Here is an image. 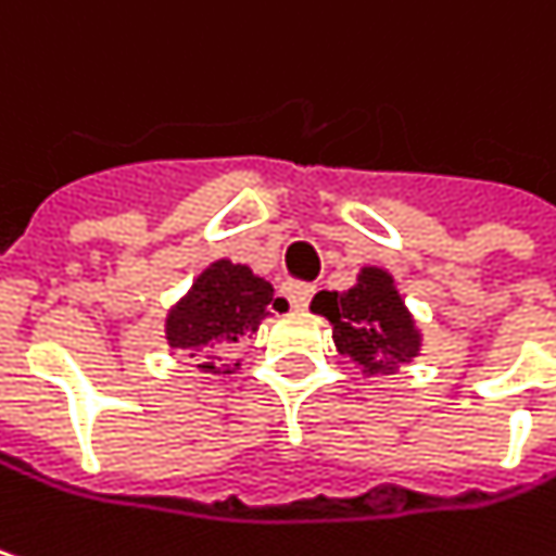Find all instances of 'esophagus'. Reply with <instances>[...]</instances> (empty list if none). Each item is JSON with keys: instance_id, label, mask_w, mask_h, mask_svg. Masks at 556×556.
<instances>
[{"instance_id": "34e87169", "label": "esophagus", "mask_w": 556, "mask_h": 556, "mask_svg": "<svg viewBox=\"0 0 556 556\" xmlns=\"http://www.w3.org/2000/svg\"><path fill=\"white\" fill-rule=\"evenodd\" d=\"M285 294H288L294 309H306L313 294H316V288L313 285H303V281H291V285H285Z\"/></svg>"}]
</instances>
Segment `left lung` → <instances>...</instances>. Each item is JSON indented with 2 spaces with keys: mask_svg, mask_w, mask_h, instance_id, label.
<instances>
[{
  "mask_svg": "<svg viewBox=\"0 0 556 556\" xmlns=\"http://www.w3.org/2000/svg\"><path fill=\"white\" fill-rule=\"evenodd\" d=\"M309 309L332 323L338 351L367 364L370 374L392 370L395 364H405L417 354L420 338L412 316L382 268H364L361 281L344 294L319 291ZM377 356H386L387 364L377 362Z\"/></svg>",
  "mask_w": 556,
  "mask_h": 556,
  "instance_id": "left-lung-1",
  "label": "left lung"
}]
</instances>
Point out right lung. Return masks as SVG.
Listing matches in <instances>:
<instances>
[{
	"label": "right lung",
	"instance_id": "add662e5",
	"mask_svg": "<svg viewBox=\"0 0 556 556\" xmlns=\"http://www.w3.org/2000/svg\"><path fill=\"white\" fill-rule=\"evenodd\" d=\"M281 303L285 300L275 298V288L256 278L247 265L220 258L199 275L189 298L170 313L167 341L170 348L186 354L224 348L240 338L256 336L258 323L268 316V309H278ZM199 367L215 370V364Z\"/></svg>",
	"mask_w": 556,
	"mask_h": 556
}]
</instances>
